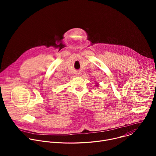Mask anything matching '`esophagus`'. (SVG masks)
Segmentation results:
<instances>
[{
    "instance_id": "34e87169",
    "label": "esophagus",
    "mask_w": 156,
    "mask_h": 156,
    "mask_svg": "<svg viewBox=\"0 0 156 156\" xmlns=\"http://www.w3.org/2000/svg\"><path fill=\"white\" fill-rule=\"evenodd\" d=\"M77 75H78V76H80V73H77Z\"/></svg>"
}]
</instances>
